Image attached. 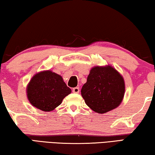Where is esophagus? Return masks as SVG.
I'll return each mask as SVG.
<instances>
[{
    "instance_id": "esophagus-1",
    "label": "esophagus",
    "mask_w": 155,
    "mask_h": 155,
    "mask_svg": "<svg viewBox=\"0 0 155 155\" xmlns=\"http://www.w3.org/2000/svg\"><path fill=\"white\" fill-rule=\"evenodd\" d=\"M72 91L74 93H77V94H78V93H79V87H74L72 89Z\"/></svg>"
}]
</instances>
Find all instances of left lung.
Here are the masks:
<instances>
[{
    "label": "left lung",
    "mask_w": 155,
    "mask_h": 155,
    "mask_svg": "<svg viewBox=\"0 0 155 155\" xmlns=\"http://www.w3.org/2000/svg\"><path fill=\"white\" fill-rule=\"evenodd\" d=\"M122 76L111 65L95 66L81 89V95L94 111L105 114L117 108L124 96Z\"/></svg>",
    "instance_id": "8db88e82"
}]
</instances>
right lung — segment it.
Masks as SVG:
<instances>
[{
	"instance_id": "1",
	"label": "right lung",
	"mask_w": 155,
	"mask_h": 155,
	"mask_svg": "<svg viewBox=\"0 0 155 155\" xmlns=\"http://www.w3.org/2000/svg\"><path fill=\"white\" fill-rule=\"evenodd\" d=\"M71 93L61 76L46 70L37 73L27 87V98L33 107L43 111H51Z\"/></svg>"
}]
</instances>
